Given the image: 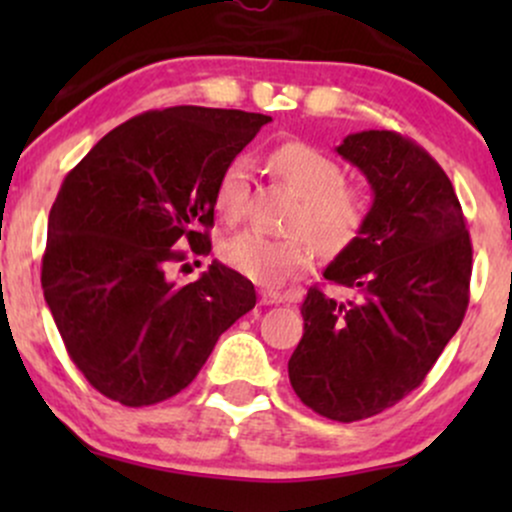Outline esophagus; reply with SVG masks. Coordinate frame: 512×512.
Masks as SVG:
<instances>
[{
    "instance_id": "1",
    "label": "esophagus",
    "mask_w": 512,
    "mask_h": 512,
    "mask_svg": "<svg viewBox=\"0 0 512 512\" xmlns=\"http://www.w3.org/2000/svg\"><path fill=\"white\" fill-rule=\"evenodd\" d=\"M284 293L279 291H272V289H262L260 291V303L262 305H276V303H284Z\"/></svg>"
}]
</instances>
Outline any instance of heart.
Masks as SVG:
<instances>
[{
    "mask_svg": "<svg viewBox=\"0 0 512 512\" xmlns=\"http://www.w3.org/2000/svg\"><path fill=\"white\" fill-rule=\"evenodd\" d=\"M269 166L301 197L289 219V231L301 236L267 238L255 231L236 233L221 245V260L255 284L279 286L313 260L309 239L322 252L349 248L366 223L368 207L356 187L344 185L342 166L315 146L279 144L269 154ZM250 173L248 156H236L223 168L214 192V209L221 219H240L248 202ZM303 235L309 239L305 241Z\"/></svg>",
    "mask_w": 512,
    "mask_h": 512,
    "instance_id": "1",
    "label": "heart"
}]
</instances>
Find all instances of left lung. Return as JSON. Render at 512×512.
<instances>
[{
	"mask_svg": "<svg viewBox=\"0 0 512 512\" xmlns=\"http://www.w3.org/2000/svg\"><path fill=\"white\" fill-rule=\"evenodd\" d=\"M337 154L373 190L358 238L325 269L354 298L308 291L289 380L305 407L349 424L424 383L462 325L472 243L450 178L421 146L366 129L344 137Z\"/></svg>",
	"mask_w": 512,
	"mask_h": 512,
	"instance_id": "8db88e82",
	"label": "left lung"
}]
</instances>
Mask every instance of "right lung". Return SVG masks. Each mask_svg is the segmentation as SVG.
Listing matches in <instances>:
<instances>
[{
  "label": "right lung",
  "instance_id": "1",
  "mask_svg": "<svg viewBox=\"0 0 512 512\" xmlns=\"http://www.w3.org/2000/svg\"><path fill=\"white\" fill-rule=\"evenodd\" d=\"M269 115L154 110L115 127L57 192L43 257V293L84 378L125 407L178 395L238 317L255 308L252 281L211 262L192 284L173 264L211 250L223 168Z\"/></svg>",
  "mask_w": 512,
  "mask_h": 512
}]
</instances>
